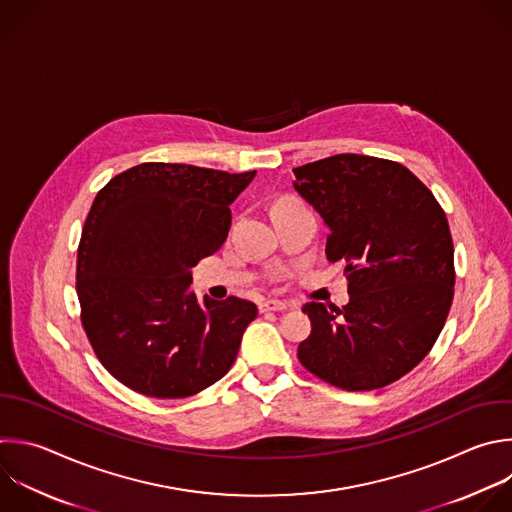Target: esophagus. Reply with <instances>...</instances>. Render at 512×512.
<instances>
[{
    "mask_svg": "<svg viewBox=\"0 0 512 512\" xmlns=\"http://www.w3.org/2000/svg\"><path fill=\"white\" fill-rule=\"evenodd\" d=\"M283 309H287V305H285L283 301H279V299H265V301L259 303V311H261V313H267V311H283Z\"/></svg>",
    "mask_w": 512,
    "mask_h": 512,
    "instance_id": "34e87169",
    "label": "esophagus"
}]
</instances>
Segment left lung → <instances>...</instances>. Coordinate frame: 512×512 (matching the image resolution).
Returning <instances> with one entry per match:
<instances>
[{"label": "left lung", "mask_w": 512, "mask_h": 512, "mask_svg": "<svg viewBox=\"0 0 512 512\" xmlns=\"http://www.w3.org/2000/svg\"><path fill=\"white\" fill-rule=\"evenodd\" d=\"M295 191L329 229L327 261H344L350 303L303 311L305 370L350 392L384 388L416 368L438 339L454 297L448 219L406 166L335 154L293 168Z\"/></svg>", "instance_id": "1"}]
</instances>
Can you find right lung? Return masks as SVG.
I'll list each match as a JSON object with an SVG mask.
<instances>
[{
    "mask_svg": "<svg viewBox=\"0 0 512 512\" xmlns=\"http://www.w3.org/2000/svg\"><path fill=\"white\" fill-rule=\"evenodd\" d=\"M255 179L193 164L142 162L94 199L82 229L76 291L102 366L150 398H187L233 366L257 305L203 303L191 269L219 251L231 203Z\"/></svg>",
    "mask_w": 512,
    "mask_h": 512,
    "instance_id": "add662e5",
    "label": "right lung"
}]
</instances>
